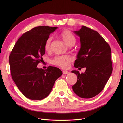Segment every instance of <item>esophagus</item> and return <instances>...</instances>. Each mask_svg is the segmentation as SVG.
<instances>
[{
    "label": "esophagus",
    "instance_id": "obj_1",
    "mask_svg": "<svg viewBox=\"0 0 123 123\" xmlns=\"http://www.w3.org/2000/svg\"><path fill=\"white\" fill-rule=\"evenodd\" d=\"M63 74H69V71H66V70H63Z\"/></svg>",
    "mask_w": 123,
    "mask_h": 123
}]
</instances>
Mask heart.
Returning a JSON list of instances; mask_svg holds the SVG:
<instances>
[{
	"instance_id": "obj_1",
	"label": "heart",
	"mask_w": 123,
	"mask_h": 123,
	"mask_svg": "<svg viewBox=\"0 0 123 123\" xmlns=\"http://www.w3.org/2000/svg\"><path fill=\"white\" fill-rule=\"evenodd\" d=\"M59 36L68 46H71L74 45L76 42V38L75 36L68 30L61 31L59 34ZM51 41V37H49L46 40L45 45H44L45 51H49L50 49ZM72 57L68 55H60L55 57L52 61V63L55 66L62 67L63 68H66L68 67L69 63L72 61Z\"/></svg>"
}]
</instances>
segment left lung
Here are the masks:
<instances>
[{
  "label": "left lung",
  "mask_w": 123,
  "mask_h": 123,
  "mask_svg": "<svg viewBox=\"0 0 123 123\" xmlns=\"http://www.w3.org/2000/svg\"><path fill=\"white\" fill-rule=\"evenodd\" d=\"M74 32L79 36L81 44L74 66L85 67L86 71L80 74L72 71L78 79L72 89L81 98H92L103 90L113 71L111 49L103 37L91 28L82 26Z\"/></svg>",
  "instance_id": "left-lung-1"
}]
</instances>
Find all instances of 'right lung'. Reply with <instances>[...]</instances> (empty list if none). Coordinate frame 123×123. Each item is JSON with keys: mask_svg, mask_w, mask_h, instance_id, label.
<instances>
[{"mask_svg": "<svg viewBox=\"0 0 123 123\" xmlns=\"http://www.w3.org/2000/svg\"><path fill=\"white\" fill-rule=\"evenodd\" d=\"M57 28L46 26L32 28L18 39L9 55L12 79L23 95L31 100L46 98L62 75L56 67L49 66L46 70L37 67L45 54L46 40Z\"/></svg>", "mask_w": 123, "mask_h": 123, "instance_id": "add662e5", "label": "right lung"}]
</instances>
